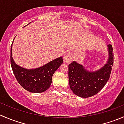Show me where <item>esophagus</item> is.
<instances>
[{"label":"esophagus","instance_id":"esophagus-1","mask_svg":"<svg viewBox=\"0 0 124 124\" xmlns=\"http://www.w3.org/2000/svg\"><path fill=\"white\" fill-rule=\"evenodd\" d=\"M72 60H73V55L72 53H68V54H66L63 57V61L67 63L71 62Z\"/></svg>","mask_w":124,"mask_h":124}]
</instances>
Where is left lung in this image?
Instances as JSON below:
<instances>
[{
	"mask_svg": "<svg viewBox=\"0 0 124 124\" xmlns=\"http://www.w3.org/2000/svg\"><path fill=\"white\" fill-rule=\"evenodd\" d=\"M107 47L108 61L101 69L93 72L88 71L76 61L68 65L70 88L76 95L82 98L95 95L103 88L108 80L113 64V51L112 45H108Z\"/></svg>",
	"mask_w": 124,
	"mask_h": 124,
	"instance_id": "1",
	"label": "left lung"
}]
</instances>
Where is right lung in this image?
<instances>
[{
    "mask_svg": "<svg viewBox=\"0 0 124 124\" xmlns=\"http://www.w3.org/2000/svg\"><path fill=\"white\" fill-rule=\"evenodd\" d=\"M12 43L11 47V65L19 84L24 89L33 93H41L48 89L52 83L53 74L63 63L62 57L39 68L27 70L17 65L14 61L12 57Z\"/></svg>",
    "mask_w": 124,
    "mask_h": 124,
    "instance_id": "right-lung-1",
    "label": "right lung"
}]
</instances>
